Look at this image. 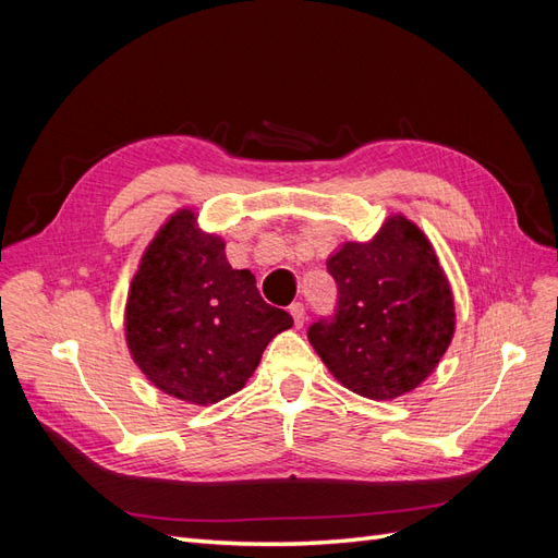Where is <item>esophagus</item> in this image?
Here are the masks:
<instances>
[{
    "instance_id": "34e87169",
    "label": "esophagus",
    "mask_w": 558,
    "mask_h": 558,
    "mask_svg": "<svg viewBox=\"0 0 558 558\" xmlns=\"http://www.w3.org/2000/svg\"><path fill=\"white\" fill-rule=\"evenodd\" d=\"M289 312H291V316H293L295 328L305 326V305H302V302H293V305L289 307Z\"/></svg>"
}]
</instances>
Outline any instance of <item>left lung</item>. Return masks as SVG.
I'll return each instance as SVG.
<instances>
[{"instance_id":"left-lung-1","label":"left lung","mask_w":558,"mask_h":558,"mask_svg":"<svg viewBox=\"0 0 558 558\" xmlns=\"http://www.w3.org/2000/svg\"><path fill=\"white\" fill-rule=\"evenodd\" d=\"M326 269L337 286L335 310L307 330L320 361L359 396L412 391L453 335L449 283L424 232L393 216L373 242L342 244Z\"/></svg>"}]
</instances>
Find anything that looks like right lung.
<instances>
[{"instance_id": "add662e5", "label": "right lung", "mask_w": 558, "mask_h": 558, "mask_svg": "<svg viewBox=\"0 0 558 558\" xmlns=\"http://www.w3.org/2000/svg\"><path fill=\"white\" fill-rule=\"evenodd\" d=\"M223 242L191 211L170 218L144 253L125 312L134 363L160 391L211 404L240 391L272 337L293 326L260 298L248 269H232Z\"/></svg>"}]
</instances>
